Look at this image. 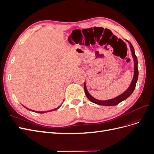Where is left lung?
Masks as SVG:
<instances>
[{
  "instance_id": "8db88e82",
  "label": "left lung",
  "mask_w": 154,
  "mask_h": 154,
  "mask_svg": "<svg viewBox=\"0 0 154 154\" xmlns=\"http://www.w3.org/2000/svg\"><path fill=\"white\" fill-rule=\"evenodd\" d=\"M129 45H130V49H131L132 51V57L134 58V77L132 79V81L130 83V85L129 87L128 88V89L125 91L123 93H122V94H120L119 96L114 97L113 99H110L108 100H99L94 98V97H92L89 93H88L87 87H86V83L85 82L84 83V90H85V95L87 96V98L89 100L91 101H92V103H96L97 105H104V106H114L119 104L121 102L125 100L127 98L132 94V92H134L135 87H136V83L138 79V68H137V58L136 56V54H135V51L134 47L132 46V44L129 42L128 40H127Z\"/></svg>"
}]
</instances>
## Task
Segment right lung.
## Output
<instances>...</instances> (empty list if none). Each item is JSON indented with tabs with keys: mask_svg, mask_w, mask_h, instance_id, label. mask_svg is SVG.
<instances>
[{
	"mask_svg": "<svg viewBox=\"0 0 154 154\" xmlns=\"http://www.w3.org/2000/svg\"><path fill=\"white\" fill-rule=\"evenodd\" d=\"M60 106H61V105H60ZM60 106H58V108L57 109H53V110H49L50 112L51 111H53V110H57L58 109H59L60 108ZM25 107V108H26L27 110H31V111H32V112H36V113H40V114H43V113H45V112H49V111H47V112H46V111H45V112H39V111H34V110H31V109H29L28 108H27V107H26V106H24Z\"/></svg>",
	"mask_w": 154,
	"mask_h": 154,
	"instance_id": "add662e5",
	"label": "right lung"
}]
</instances>
